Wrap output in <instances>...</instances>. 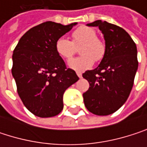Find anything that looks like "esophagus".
Here are the masks:
<instances>
[{
    "instance_id": "1",
    "label": "esophagus",
    "mask_w": 147,
    "mask_h": 147,
    "mask_svg": "<svg viewBox=\"0 0 147 147\" xmlns=\"http://www.w3.org/2000/svg\"><path fill=\"white\" fill-rule=\"evenodd\" d=\"M76 75H77V76H78V77H80V78H82V75L81 72H78V71H77V72H76Z\"/></svg>"
}]
</instances>
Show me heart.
Returning <instances> with one entry per match:
<instances>
[{
  "mask_svg": "<svg viewBox=\"0 0 147 147\" xmlns=\"http://www.w3.org/2000/svg\"><path fill=\"white\" fill-rule=\"evenodd\" d=\"M79 57L68 61V66L77 71H83L91 68L95 61H100L105 54V44L97 37L94 29L82 25L72 33V42L62 36L55 42L57 53L65 59H71L76 53V47H79Z\"/></svg>",
  "mask_w": 147,
  "mask_h": 147,
  "instance_id": "b5f03b06",
  "label": "heart"
}]
</instances>
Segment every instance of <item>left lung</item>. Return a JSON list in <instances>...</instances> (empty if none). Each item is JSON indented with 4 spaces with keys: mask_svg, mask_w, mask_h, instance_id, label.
Here are the masks:
<instances>
[{
    "mask_svg": "<svg viewBox=\"0 0 147 147\" xmlns=\"http://www.w3.org/2000/svg\"><path fill=\"white\" fill-rule=\"evenodd\" d=\"M87 25L99 27L102 32L105 54L97 68L82 74L90 86L83 94V101L93 114L107 116L129 96L138 69L137 47L128 32L117 25L101 20Z\"/></svg>",
    "mask_w": 147,
    "mask_h": 147,
    "instance_id": "obj_1",
    "label": "left lung"
}]
</instances>
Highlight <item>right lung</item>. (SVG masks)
I'll return each instance as SVG.
<instances>
[{"label":"right lung","instance_id":"1","mask_svg":"<svg viewBox=\"0 0 147 147\" xmlns=\"http://www.w3.org/2000/svg\"><path fill=\"white\" fill-rule=\"evenodd\" d=\"M76 24L42 23L29 30L15 47L12 74L18 94L35 116L51 117L59 114L65 91L79 80L55 50L56 41Z\"/></svg>","mask_w":147,"mask_h":147}]
</instances>
